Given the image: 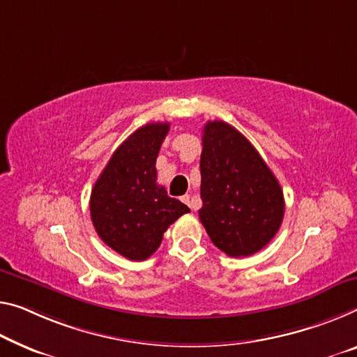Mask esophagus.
<instances>
[{
    "label": "esophagus",
    "mask_w": 357,
    "mask_h": 357,
    "mask_svg": "<svg viewBox=\"0 0 357 357\" xmlns=\"http://www.w3.org/2000/svg\"><path fill=\"white\" fill-rule=\"evenodd\" d=\"M180 201L185 202L186 206H190L191 209H193V204H191V197H190V195H185V196H182V197H180Z\"/></svg>",
    "instance_id": "1"
}]
</instances>
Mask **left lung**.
<instances>
[{
	"instance_id": "8db88e82",
	"label": "left lung",
	"mask_w": 357,
	"mask_h": 357,
	"mask_svg": "<svg viewBox=\"0 0 357 357\" xmlns=\"http://www.w3.org/2000/svg\"><path fill=\"white\" fill-rule=\"evenodd\" d=\"M199 220L218 249L248 257L274 238L284 195L259 151L233 126L207 121L202 130Z\"/></svg>"
}]
</instances>
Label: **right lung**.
Masks as SVG:
<instances>
[{"mask_svg": "<svg viewBox=\"0 0 357 357\" xmlns=\"http://www.w3.org/2000/svg\"><path fill=\"white\" fill-rule=\"evenodd\" d=\"M169 123L145 124L116 148L91 193V218L100 239L140 261L160 248L162 234L190 212L156 183V158Z\"/></svg>", "mask_w": 357, "mask_h": 357, "instance_id": "obj_1", "label": "right lung"}]
</instances>
